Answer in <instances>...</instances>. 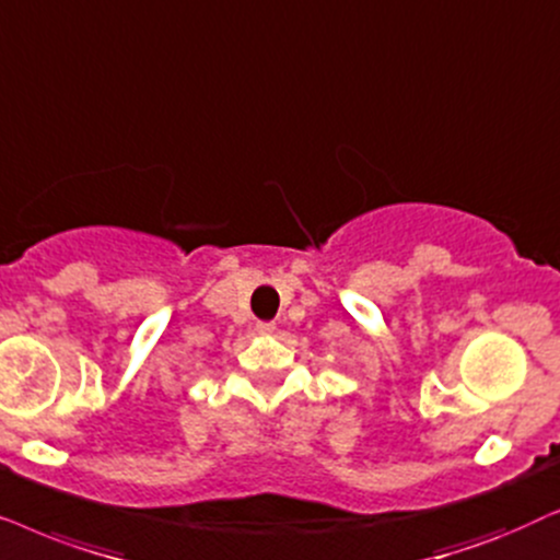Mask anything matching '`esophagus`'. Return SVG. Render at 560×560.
Returning <instances> with one entry per match:
<instances>
[{"mask_svg":"<svg viewBox=\"0 0 560 560\" xmlns=\"http://www.w3.org/2000/svg\"><path fill=\"white\" fill-rule=\"evenodd\" d=\"M256 330L260 335H271L276 330V323H256Z\"/></svg>","mask_w":560,"mask_h":560,"instance_id":"34e87169","label":"esophagus"}]
</instances>
